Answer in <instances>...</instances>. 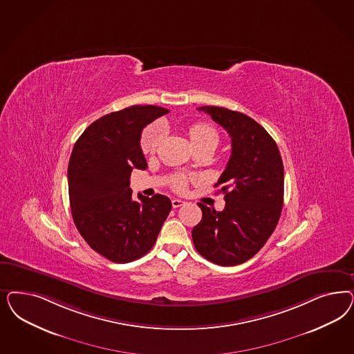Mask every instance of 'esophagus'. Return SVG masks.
I'll list each match as a JSON object with an SVG mask.
<instances>
[{"instance_id":"34e87169","label":"esophagus","mask_w":354,"mask_h":354,"mask_svg":"<svg viewBox=\"0 0 354 354\" xmlns=\"http://www.w3.org/2000/svg\"><path fill=\"white\" fill-rule=\"evenodd\" d=\"M185 205V202L181 201V199H173L171 201V205H173V208H178V207H181V205Z\"/></svg>"}]
</instances>
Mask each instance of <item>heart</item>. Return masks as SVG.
I'll use <instances>...</instances> for the list:
<instances>
[{
  "label": "heart",
  "mask_w": 354,
  "mask_h": 354,
  "mask_svg": "<svg viewBox=\"0 0 354 354\" xmlns=\"http://www.w3.org/2000/svg\"><path fill=\"white\" fill-rule=\"evenodd\" d=\"M187 134L195 149L203 147V146L216 147L218 143V133L216 129L205 122H196L194 125L190 126ZM162 137H164V127L159 122L146 127V130L143 131L140 138V149L143 151V153H147V155L155 153ZM187 181H189L187 177L178 176L174 180V187L183 192L187 186Z\"/></svg>",
  "instance_id": "1"
}]
</instances>
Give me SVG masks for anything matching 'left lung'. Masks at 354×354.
Segmentation results:
<instances>
[{
  "instance_id": "1",
  "label": "left lung",
  "mask_w": 354,
  "mask_h": 354,
  "mask_svg": "<svg viewBox=\"0 0 354 354\" xmlns=\"http://www.w3.org/2000/svg\"><path fill=\"white\" fill-rule=\"evenodd\" d=\"M232 138V155L215 186L225 207L198 203L202 220L192 232L196 251L218 266L249 261L274 233L284 203V165L263 126L246 114L220 106H199Z\"/></svg>"
}]
</instances>
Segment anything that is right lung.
<instances>
[{
	"label": "right lung",
	"instance_id": "obj_1",
	"mask_svg": "<svg viewBox=\"0 0 354 354\" xmlns=\"http://www.w3.org/2000/svg\"><path fill=\"white\" fill-rule=\"evenodd\" d=\"M167 113L156 105H133L105 114L74 145L68 168L73 220L90 248L112 262L147 254L171 212L168 196L138 194L136 201L130 189L133 169L147 168L142 130Z\"/></svg>",
	"mask_w": 354,
	"mask_h": 354
}]
</instances>
